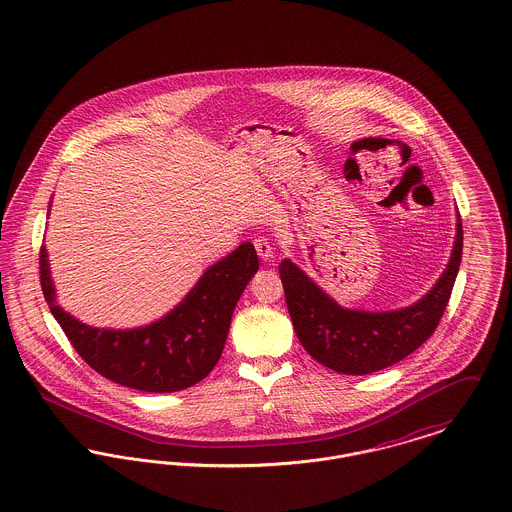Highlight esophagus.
Here are the masks:
<instances>
[{"label": "esophagus", "mask_w": 512, "mask_h": 512, "mask_svg": "<svg viewBox=\"0 0 512 512\" xmlns=\"http://www.w3.org/2000/svg\"><path fill=\"white\" fill-rule=\"evenodd\" d=\"M253 245H255V249H257V255H259L263 261H271V241L267 240V238H257V240L253 241Z\"/></svg>", "instance_id": "34e87169"}]
</instances>
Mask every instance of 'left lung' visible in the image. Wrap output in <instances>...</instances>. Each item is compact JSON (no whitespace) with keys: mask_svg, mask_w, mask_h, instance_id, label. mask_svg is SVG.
I'll use <instances>...</instances> for the list:
<instances>
[{"mask_svg":"<svg viewBox=\"0 0 512 512\" xmlns=\"http://www.w3.org/2000/svg\"><path fill=\"white\" fill-rule=\"evenodd\" d=\"M462 240L458 214L451 261L437 284L414 305L385 313L340 307L284 259L278 272L301 346L313 360L346 375H367L404 360L435 332L443 317L462 259Z\"/></svg>","mask_w":512,"mask_h":512,"instance_id":"1","label":"left lung"}]
</instances>
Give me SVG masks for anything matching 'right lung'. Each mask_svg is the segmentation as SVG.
<instances>
[{
	"instance_id": "1",
	"label": "right lung",
	"mask_w": 512,
	"mask_h": 512,
	"mask_svg": "<svg viewBox=\"0 0 512 512\" xmlns=\"http://www.w3.org/2000/svg\"><path fill=\"white\" fill-rule=\"evenodd\" d=\"M44 245L40 286L52 315L77 354L102 377L145 392L183 391L205 379L220 360L232 313L251 276L259 271L253 243L245 241L201 276L180 305L143 329H92L56 303Z\"/></svg>"
}]
</instances>
